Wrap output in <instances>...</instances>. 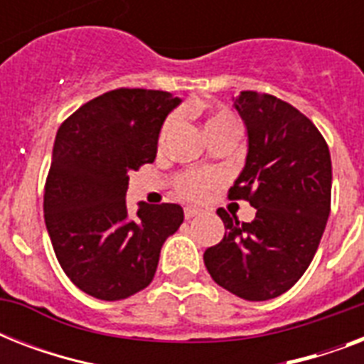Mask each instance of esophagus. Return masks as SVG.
<instances>
[{"label":"esophagus","instance_id":"34e87169","mask_svg":"<svg viewBox=\"0 0 364 364\" xmlns=\"http://www.w3.org/2000/svg\"><path fill=\"white\" fill-rule=\"evenodd\" d=\"M200 213H202V211H200L198 208H185V219H187V221H191L193 217L200 215Z\"/></svg>","mask_w":364,"mask_h":364}]
</instances>
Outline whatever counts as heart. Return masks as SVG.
Instances as JSON below:
<instances>
[{
  "label": "heart",
  "instance_id": "b5f03b06",
  "mask_svg": "<svg viewBox=\"0 0 364 364\" xmlns=\"http://www.w3.org/2000/svg\"><path fill=\"white\" fill-rule=\"evenodd\" d=\"M171 124H173V119H168L164 128H162V136L170 130ZM204 130L208 137L221 134V132H234V134H238V121L227 109L210 111L204 119ZM215 181V173H211V171H191V173H185V176L177 179V193L181 194L183 198L198 200L204 196L205 191Z\"/></svg>",
  "mask_w": 364,
  "mask_h": 364
}]
</instances>
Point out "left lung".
<instances>
[{
    "mask_svg": "<svg viewBox=\"0 0 364 364\" xmlns=\"http://www.w3.org/2000/svg\"><path fill=\"white\" fill-rule=\"evenodd\" d=\"M234 107L247 156L228 198L247 200L257 215L240 223L217 210L225 236L204 262L217 285L259 302L289 291L310 266L331 213L333 164L316 124L287 102L243 90Z\"/></svg>",
    "mask_w": 364,
    "mask_h": 364,
    "instance_id": "obj_1",
    "label": "left lung"
}]
</instances>
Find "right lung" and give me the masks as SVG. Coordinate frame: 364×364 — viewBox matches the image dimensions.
Segmentation results:
<instances>
[{
  "mask_svg": "<svg viewBox=\"0 0 364 364\" xmlns=\"http://www.w3.org/2000/svg\"><path fill=\"white\" fill-rule=\"evenodd\" d=\"M181 100L117 88L58 128L45 183V225L62 270L100 300L128 299L153 282L162 243L183 223L177 204L139 202L128 213V173L156 156L160 128Z\"/></svg>",
  "mask_w": 364,
  "mask_h": 364,
  "instance_id": "right-lung-1",
  "label": "right lung"
}]
</instances>
